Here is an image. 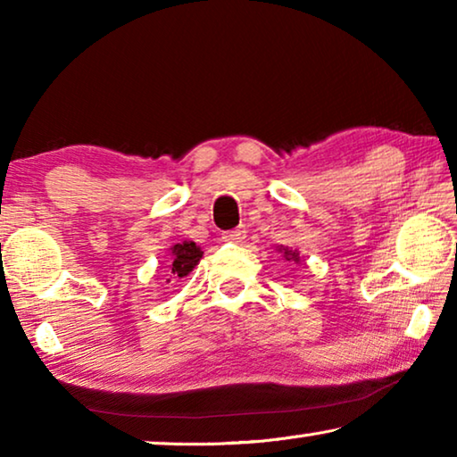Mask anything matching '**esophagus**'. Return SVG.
I'll return each instance as SVG.
<instances>
[{
    "label": "esophagus",
    "mask_w": 457,
    "mask_h": 457,
    "mask_svg": "<svg viewBox=\"0 0 457 457\" xmlns=\"http://www.w3.org/2000/svg\"><path fill=\"white\" fill-rule=\"evenodd\" d=\"M221 237L226 239V242H242V239L245 237V228H236V229L223 231Z\"/></svg>",
    "instance_id": "esophagus-1"
}]
</instances>
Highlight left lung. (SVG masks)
Segmentation results:
<instances>
[{
    "instance_id": "left-lung-1",
    "label": "left lung",
    "mask_w": 457,
    "mask_h": 457,
    "mask_svg": "<svg viewBox=\"0 0 457 457\" xmlns=\"http://www.w3.org/2000/svg\"><path fill=\"white\" fill-rule=\"evenodd\" d=\"M276 250L282 253V258L286 262H292V264H300V252L298 250H290V247H286V245H278Z\"/></svg>"
}]
</instances>
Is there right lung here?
Here are the masks:
<instances>
[{
    "label": "right lung",
    "mask_w": 457,
    "mask_h": 457,
    "mask_svg": "<svg viewBox=\"0 0 457 457\" xmlns=\"http://www.w3.org/2000/svg\"><path fill=\"white\" fill-rule=\"evenodd\" d=\"M201 256H204V252H201L199 245H195V242L185 239L181 244L171 245V262H169L165 282L171 284L189 276L191 270L199 264Z\"/></svg>",
    "instance_id": "obj_1"
}]
</instances>
